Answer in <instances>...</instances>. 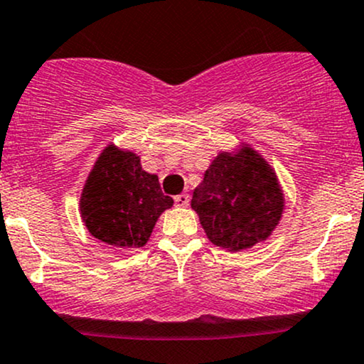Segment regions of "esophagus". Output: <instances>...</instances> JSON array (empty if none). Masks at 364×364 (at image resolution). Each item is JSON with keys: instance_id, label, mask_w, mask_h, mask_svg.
Instances as JSON below:
<instances>
[{"instance_id": "esophagus-1", "label": "esophagus", "mask_w": 364, "mask_h": 364, "mask_svg": "<svg viewBox=\"0 0 364 364\" xmlns=\"http://www.w3.org/2000/svg\"><path fill=\"white\" fill-rule=\"evenodd\" d=\"M175 206H178V208L189 206V196H187V194L175 196Z\"/></svg>"}]
</instances>
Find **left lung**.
Here are the masks:
<instances>
[{"mask_svg":"<svg viewBox=\"0 0 364 364\" xmlns=\"http://www.w3.org/2000/svg\"><path fill=\"white\" fill-rule=\"evenodd\" d=\"M191 206L215 246L239 251L272 234L284 211V198L267 161L244 148L215 158L194 189Z\"/></svg>","mask_w":364,"mask_h":364,"instance_id":"obj_1","label":"left lung"}]
</instances>
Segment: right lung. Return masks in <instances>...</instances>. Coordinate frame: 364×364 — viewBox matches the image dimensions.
<instances>
[{"label":"right lung","mask_w":364,"mask_h":364,"mask_svg":"<svg viewBox=\"0 0 364 364\" xmlns=\"http://www.w3.org/2000/svg\"><path fill=\"white\" fill-rule=\"evenodd\" d=\"M173 204L161 193L158 177L142 170L141 160L130 151L108 146L89 173L80 215L101 242L113 247H142L154 223Z\"/></svg>","instance_id":"obj_1"}]
</instances>
